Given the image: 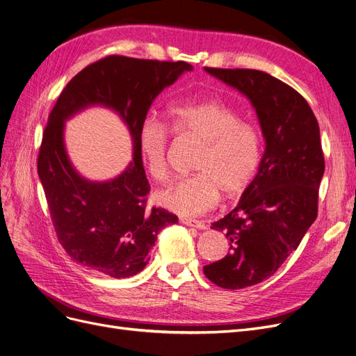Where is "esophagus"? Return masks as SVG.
Here are the masks:
<instances>
[{"label":"esophagus","mask_w":356,"mask_h":356,"mask_svg":"<svg viewBox=\"0 0 356 356\" xmlns=\"http://www.w3.org/2000/svg\"><path fill=\"white\" fill-rule=\"evenodd\" d=\"M181 222L184 223V225H187V226H193V227H197V229H206V223L204 222H202V220H195V219H181Z\"/></svg>","instance_id":"34e87169"}]
</instances>
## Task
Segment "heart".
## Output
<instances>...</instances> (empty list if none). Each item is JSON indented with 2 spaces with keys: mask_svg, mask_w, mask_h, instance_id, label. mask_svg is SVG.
<instances>
[{
  "mask_svg": "<svg viewBox=\"0 0 356 356\" xmlns=\"http://www.w3.org/2000/svg\"><path fill=\"white\" fill-rule=\"evenodd\" d=\"M170 129L181 137L203 143L197 154V174L156 193V202L181 216H197L226 198L243 194L254 181L261 161V138L255 127L216 101L181 104L169 109ZM137 145L147 174L156 181L169 175L168 127L145 118L137 131Z\"/></svg>",
  "mask_w": 356,
  "mask_h": 356,
  "instance_id": "obj_1",
  "label": "heart"
}]
</instances>
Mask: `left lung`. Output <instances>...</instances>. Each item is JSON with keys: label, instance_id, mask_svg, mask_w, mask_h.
<instances>
[{"label": "left lung", "instance_id": "8db88e82", "mask_svg": "<svg viewBox=\"0 0 356 356\" xmlns=\"http://www.w3.org/2000/svg\"><path fill=\"white\" fill-rule=\"evenodd\" d=\"M250 99L266 149L251 186L236 207L211 227L231 241L229 252L203 267L223 289H243L268 279L314 223L324 174L318 122L305 99L264 71L204 68Z\"/></svg>", "mask_w": 356, "mask_h": 356}]
</instances>
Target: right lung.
Segmentation results:
<instances>
[{"label":"right lung","mask_w":356,"mask_h":356,"mask_svg":"<svg viewBox=\"0 0 356 356\" xmlns=\"http://www.w3.org/2000/svg\"><path fill=\"white\" fill-rule=\"evenodd\" d=\"M191 70L184 61L109 55L83 68L61 92L42 136L38 175L60 244L79 264L115 279L134 276L149 263L161 229L178 223L165 209H146L150 186L137 131L154 97ZM95 104L117 111L134 140V161L104 183L83 179L63 145L65 121Z\"/></svg>","instance_id":"obj_1"}]
</instances>
